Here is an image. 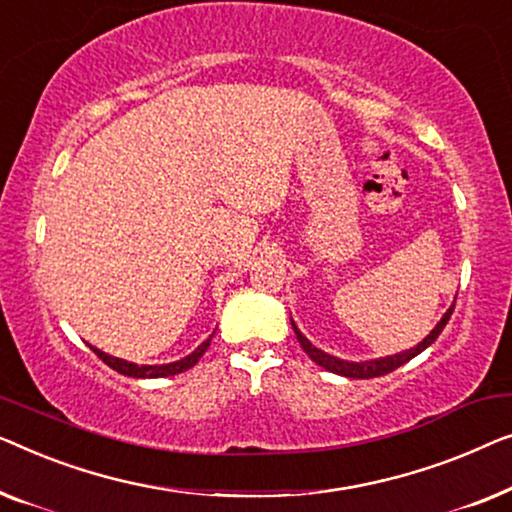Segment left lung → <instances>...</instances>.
<instances>
[{
  "mask_svg": "<svg viewBox=\"0 0 512 512\" xmlns=\"http://www.w3.org/2000/svg\"><path fill=\"white\" fill-rule=\"evenodd\" d=\"M452 311H455V304H452L448 311H445L441 322H438V325L431 329V334L424 338L422 343H417L415 348H410L406 352H397V355H390V357L369 359V362H345V359H338L334 355H327L325 350L315 348V345L308 341L304 334H301V331L297 329V325H294V322H292V329H294V334H297V341L301 343V348H304L306 355L311 357L315 364L322 366V369L336 373V376H345V378H378V376H385V373H392L394 369H399L401 364H406L413 357L420 355L422 350H427L429 345L434 343L438 336H441V331H443L445 325H448Z\"/></svg>",
  "mask_w": 512,
  "mask_h": 512,
  "instance_id": "obj_1",
  "label": "left lung"
}]
</instances>
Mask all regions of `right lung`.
<instances>
[{
  "label": "right lung",
  "instance_id": "add662e5",
  "mask_svg": "<svg viewBox=\"0 0 512 512\" xmlns=\"http://www.w3.org/2000/svg\"><path fill=\"white\" fill-rule=\"evenodd\" d=\"M208 345H211V336H208L206 341L201 343L197 350L190 352V355L183 357V359H178V362H171V364H143V366L132 364V362H125V359L106 355V352L97 350L95 345H90V348L95 350V355L102 359L104 364H109L113 371L122 373V376H129V378H164V376H176V373H183L187 369H192V366L201 359V355H204V352L208 350Z\"/></svg>",
  "mask_w": 512,
  "mask_h": 512
}]
</instances>
